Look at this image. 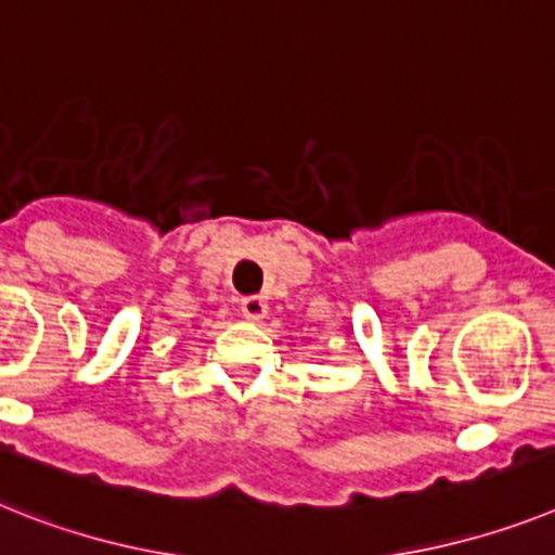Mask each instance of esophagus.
Returning a JSON list of instances; mask_svg holds the SVG:
<instances>
[{"label":"esophagus","instance_id":"esophagus-1","mask_svg":"<svg viewBox=\"0 0 555 555\" xmlns=\"http://www.w3.org/2000/svg\"><path fill=\"white\" fill-rule=\"evenodd\" d=\"M240 310L248 321H262L268 315V301L262 296H248V299H242Z\"/></svg>","mask_w":555,"mask_h":555}]
</instances>
